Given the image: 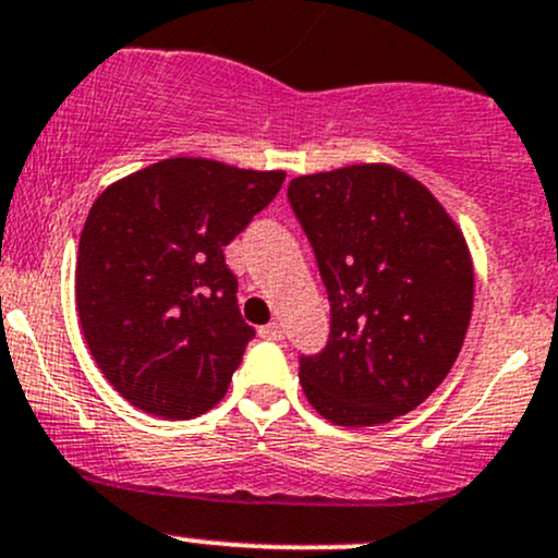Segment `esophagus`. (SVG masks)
I'll return each mask as SVG.
<instances>
[{"mask_svg": "<svg viewBox=\"0 0 558 558\" xmlns=\"http://www.w3.org/2000/svg\"><path fill=\"white\" fill-rule=\"evenodd\" d=\"M259 336H262V339H267V341H280V339H283V328H280L278 323H269V326L259 328Z\"/></svg>", "mask_w": 558, "mask_h": 558, "instance_id": "obj_1", "label": "esophagus"}]
</instances>
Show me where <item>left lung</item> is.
<instances>
[{
  "label": "left lung",
  "instance_id": "obj_1",
  "mask_svg": "<svg viewBox=\"0 0 558 558\" xmlns=\"http://www.w3.org/2000/svg\"><path fill=\"white\" fill-rule=\"evenodd\" d=\"M289 201L330 302L328 344L299 368L304 395L336 426L389 424L428 400L466 339V238L432 190L391 163L293 177Z\"/></svg>",
  "mask_w": 558,
  "mask_h": 558
}]
</instances>
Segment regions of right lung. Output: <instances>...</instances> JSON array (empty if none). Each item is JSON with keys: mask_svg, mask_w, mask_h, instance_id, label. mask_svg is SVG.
Segmentation results:
<instances>
[{"mask_svg": "<svg viewBox=\"0 0 558 558\" xmlns=\"http://www.w3.org/2000/svg\"><path fill=\"white\" fill-rule=\"evenodd\" d=\"M286 171L163 158L95 198L78 238L76 310L97 368L158 418L206 413L254 339L225 246Z\"/></svg>", "mask_w": 558, "mask_h": 558, "instance_id": "right-lung-1", "label": "right lung"}]
</instances>
